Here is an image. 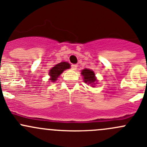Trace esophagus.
<instances>
[{
    "mask_svg": "<svg viewBox=\"0 0 147 147\" xmlns=\"http://www.w3.org/2000/svg\"><path fill=\"white\" fill-rule=\"evenodd\" d=\"M72 69H73V70H76L77 68H78V65H72Z\"/></svg>",
    "mask_w": 147,
    "mask_h": 147,
    "instance_id": "esophagus-1",
    "label": "esophagus"
}]
</instances>
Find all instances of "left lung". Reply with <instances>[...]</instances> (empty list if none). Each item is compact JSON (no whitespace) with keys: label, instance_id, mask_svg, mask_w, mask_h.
Masks as SVG:
<instances>
[{"label":"left lung","instance_id":"1","mask_svg":"<svg viewBox=\"0 0 147 147\" xmlns=\"http://www.w3.org/2000/svg\"><path fill=\"white\" fill-rule=\"evenodd\" d=\"M81 74H82V76H83L84 82L91 84L92 87H94V84L97 83V80L95 77V74L92 70L85 68L81 71Z\"/></svg>","mask_w":147,"mask_h":147}]
</instances>
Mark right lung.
Segmentation results:
<instances>
[{"label": "right lung", "instance_id": "1", "mask_svg": "<svg viewBox=\"0 0 147 147\" xmlns=\"http://www.w3.org/2000/svg\"><path fill=\"white\" fill-rule=\"evenodd\" d=\"M69 67H70V65L67 62H62L55 65L50 69V72H49V75L50 76V80H51V82H55L58 77L63 73V71L69 69Z\"/></svg>", "mask_w": 147, "mask_h": 147}]
</instances>
